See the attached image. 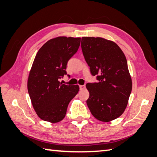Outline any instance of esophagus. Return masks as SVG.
Instances as JSON below:
<instances>
[{
    "mask_svg": "<svg viewBox=\"0 0 157 157\" xmlns=\"http://www.w3.org/2000/svg\"><path fill=\"white\" fill-rule=\"evenodd\" d=\"M85 88H86L85 85H80V86H79V89H80V90H84V89H85Z\"/></svg>",
    "mask_w": 157,
    "mask_h": 157,
    "instance_id": "34e87169",
    "label": "esophagus"
}]
</instances>
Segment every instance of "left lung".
Segmentation results:
<instances>
[{
    "instance_id": "1",
    "label": "left lung",
    "mask_w": 157,
    "mask_h": 157,
    "mask_svg": "<svg viewBox=\"0 0 157 157\" xmlns=\"http://www.w3.org/2000/svg\"><path fill=\"white\" fill-rule=\"evenodd\" d=\"M83 55L97 82L88 83L86 103L92 115L109 122L121 116L128 105L132 82L124 53L114 42L82 37Z\"/></svg>"
}]
</instances>
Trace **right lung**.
Instances as JSON below:
<instances>
[{
	"mask_svg": "<svg viewBox=\"0 0 157 157\" xmlns=\"http://www.w3.org/2000/svg\"><path fill=\"white\" fill-rule=\"evenodd\" d=\"M80 40V38L65 36L53 38L36 55L28 77V90L33 107L44 121H61L69 102L78 94V85L63 84L59 80L67 75V65L78 51Z\"/></svg>",
	"mask_w": 157,
	"mask_h": 157,
	"instance_id": "add662e5",
	"label": "right lung"
}]
</instances>
